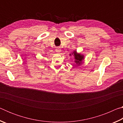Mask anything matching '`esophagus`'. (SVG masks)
Segmentation results:
<instances>
[{"mask_svg": "<svg viewBox=\"0 0 123 123\" xmlns=\"http://www.w3.org/2000/svg\"><path fill=\"white\" fill-rule=\"evenodd\" d=\"M61 49L60 48H57L56 49V51L57 52V53H59V52L61 51Z\"/></svg>", "mask_w": 123, "mask_h": 123, "instance_id": "1", "label": "esophagus"}]
</instances>
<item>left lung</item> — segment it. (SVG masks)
Masks as SVG:
<instances>
[{
    "instance_id": "obj_1",
    "label": "left lung",
    "mask_w": 123,
    "mask_h": 123,
    "mask_svg": "<svg viewBox=\"0 0 123 123\" xmlns=\"http://www.w3.org/2000/svg\"><path fill=\"white\" fill-rule=\"evenodd\" d=\"M73 54V56H74L75 62L76 64H78V66L81 64L82 62V60L84 59V55H82L80 54L77 53V52L76 51H74L72 55ZM70 55H71V54H70Z\"/></svg>"
}]
</instances>
